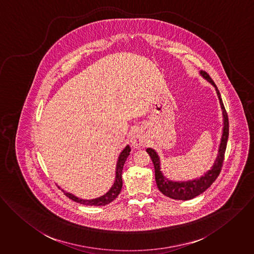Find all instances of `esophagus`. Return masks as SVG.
<instances>
[{"instance_id":"34e87169","label":"esophagus","mask_w":254,"mask_h":254,"mask_svg":"<svg viewBox=\"0 0 254 254\" xmlns=\"http://www.w3.org/2000/svg\"><path fill=\"white\" fill-rule=\"evenodd\" d=\"M130 144L133 148L138 149L143 146L144 144V137L140 131L134 130L130 135Z\"/></svg>"}]
</instances>
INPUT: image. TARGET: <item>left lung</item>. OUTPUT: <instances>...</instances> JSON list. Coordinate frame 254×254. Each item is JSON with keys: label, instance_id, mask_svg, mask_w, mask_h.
<instances>
[{"label": "left lung", "instance_id": "left-lung-1", "mask_svg": "<svg viewBox=\"0 0 254 254\" xmlns=\"http://www.w3.org/2000/svg\"><path fill=\"white\" fill-rule=\"evenodd\" d=\"M200 76L205 79L208 83L215 87L220 106L222 109V115H223V129H222V136L221 140L219 144L218 148V154L217 157L210 168L209 170H207L203 175H201L199 178L193 179V180H188V181H172L167 178L164 173L162 172L161 169V161L158 153L152 149V148H147L146 152L149 154L151 157V160L154 164L155 168V178H156V183L159 188V190L167 197L173 198V199H181V200H188L191 198H194L201 193H203L207 188L210 187V185L215 181L217 176L220 173V170L222 168V164L224 161V154H225L226 146H227V141H228V136H229V121H228V115L226 112L225 107L220 95V92L217 88L212 79L209 77V75L204 72L200 71L199 72Z\"/></svg>", "mask_w": 254, "mask_h": 254}]
</instances>
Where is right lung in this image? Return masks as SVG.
<instances>
[{
  "label": "right lung",
  "mask_w": 254,
  "mask_h": 254,
  "mask_svg": "<svg viewBox=\"0 0 254 254\" xmlns=\"http://www.w3.org/2000/svg\"><path fill=\"white\" fill-rule=\"evenodd\" d=\"M129 152H130V147L128 145H127L125 147V149L119 155V158H118V161H117V166H116V176H115L114 184L112 185V187L109 189V191L107 193H105L103 196L95 197V198H91V199H83V198L75 197L71 193L65 192L64 190H62V191L64 192V194L67 197L71 198L72 200L80 202L82 204H85V205L100 206V205H106V204L112 202L114 199L119 196V194L122 191V188H123L122 172H123L124 165H125L127 157L129 156Z\"/></svg>",
  "instance_id": "1"
}]
</instances>
